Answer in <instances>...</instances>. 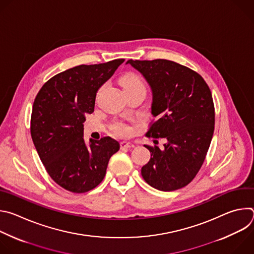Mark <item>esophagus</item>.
<instances>
[{
  "instance_id": "esophagus-1",
  "label": "esophagus",
  "mask_w": 254,
  "mask_h": 254,
  "mask_svg": "<svg viewBox=\"0 0 254 254\" xmlns=\"http://www.w3.org/2000/svg\"><path fill=\"white\" fill-rule=\"evenodd\" d=\"M121 149H130L134 148V143L130 141H121Z\"/></svg>"
}]
</instances>
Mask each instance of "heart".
<instances>
[{
    "instance_id": "heart-1",
    "label": "heart",
    "mask_w": 254,
    "mask_h": 254,
    "mask_svg": "<svg viewBox=\"0 0 254 254\" xmlns=\"http://www.w3.org/2000/svg\"><path fill=\"white\" fill-rule=\"evenodd\" d=\"M121 84L124 90H133V89L146 90V84H144L142 77L137 73H134V72H128V73L124 75L121 79ZM112 128L114 132L120 136H128L132 131V128L130 126L121 122L115 123Z\"/></svg>"
}]
</instances>
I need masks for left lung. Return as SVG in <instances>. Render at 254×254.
<instances>
[{"label":"left lung","instance_id":"left-lung-1","mask_svg":"<svg viewBox=\"0 0 254 254\" xmlns=\"http://www.w3.org/2000/svg\"><path fill=\"white\" fill-rule=\"evenodd\" d=\"M127 64L139 71L152 89L156 120L146 135L167 140L163 150L144 144L151 159L141 168V176L160 191L183 188L202 167L213 136L210 88L196 71L174 61L129 59Z\"/></svg>","mask_w":254,"mask_h":254}]
</instances>
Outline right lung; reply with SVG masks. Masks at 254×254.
<instances>
[{
  "label": "right lung",
  "instance_id": "right-lung-1",
  "mask_svg": "<svg viewBox=\"0 0 254 254\" xmlns=\"http://www.w3.org/2000/svg\"><path fill=\"white\" fill-rule=\"evenodd\" d=\"M125 59L78 65L50 78L33 103L31 136L49 176L73 193H85L103 180L108 161L120 150L116 139L83 138L85 116L94 111L96 92Z\"/></svg>",
  "mask_w": 254,
  "mask_h": 254
}]
</instances>
